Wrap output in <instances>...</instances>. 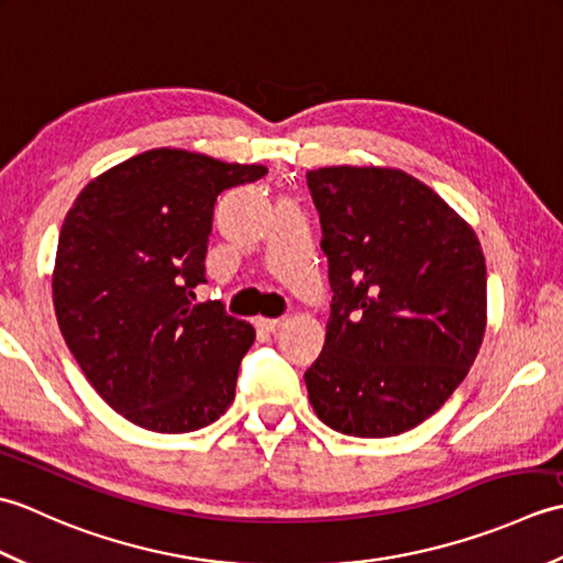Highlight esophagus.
Here are the masks:
<instances>
[{
    "label": "esophagus",
    "mask_w": 563,
    "mask_h": 563,
    "mask_svg": "<svg viewBox=\"0 0 563 563\" xmlns=\"http://www.w3.org/2000/svg\"><path fill=\"white\" fill-rule=\"evenodd\" d=\"M283 317L280 319H258V327L266 329V331H278L283 327Z\"/></svg>",
    "instance_id": "34e87169"
}]
</instances>
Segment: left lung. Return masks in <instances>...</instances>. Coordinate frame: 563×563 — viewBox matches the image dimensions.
I'll list each match as a JSON object with an SVG mask.
<instances>
[{
	"mask_svg": "<svg viewBox=\"0 0 563 563\" xmlns=\"http://www.w3.org/2000/svg\"><path fill=\"white\" fill-rule=\"evenodd\" d=\"M329 258L327 341L305 373L329 428L389 438L433 416L470 373L486 329L474 230L399 169L307 172Z\"/></svg>",
	"mask_w": 563,
	"mask_h": 563,
	"instance_id": "1",
	"label": "left lung"
}]
</instances>
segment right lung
Masks as SVG:
<instances>
[{"instance_id": "right-lung-1", "label": "right lung", "mask_w": 563, "mask_h": 563, "mask_svg": "<svg viewBox=\"0 0 563 563\" xmlns=\"http://www.w3.org/2000/svg\"><path fill=\"white\" fill-rule=\"evenodd\" d=\"M268 174L186 150H150L81 190L59 230L53 302L59 331L115 413L154 433H190L230 409L256 339L206 283L218 196Z\"/></svg>"}]
</instances>
